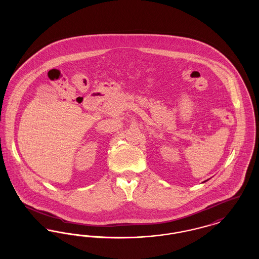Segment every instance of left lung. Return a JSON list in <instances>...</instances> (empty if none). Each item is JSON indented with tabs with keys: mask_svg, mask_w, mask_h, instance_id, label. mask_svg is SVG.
I'll return each instance as SVG.
<instances>
[{
	"mask_svg": "<svg viewBox=\"0 0 259 259\" xmlns=\"http://www.w3.org/2000/svg\"><path fill=\"white\" fill-rule=\"evenodd\" d=\"M207 181H208V180H207ZM207 181H206V182H207ZM204 183H205V182H204Z\"/></svg>",
	"mask_w": 259,
	"mask_h": 259,
	"instance_id": "8db88e82",
	"label": "left lung"
}]
</instances>
